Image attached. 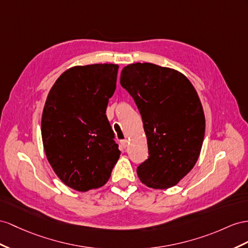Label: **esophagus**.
Returning a JSON list of instances; mask_svg holds the SVG:
<instances>
[{
	"label": "esophagus",
	"mask_w": 248,
	"mask_h": 248,
	"mask_svg": "<svg viewBox=\"0 0 248 248\" xmlns=\"http://www.w3.org/2000/svg\"><path fill=\"white\" fill-rule=\"evenodd\" d=\"M120 144H122L124 148L128 147V139H123V140H120Z\"/></svg>",
	"instance_id": "1"
}]
</instances>
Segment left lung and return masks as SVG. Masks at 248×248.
I'll use <instances>...</instances> for the list:
<instances>
[{
	"instance_id": "8db88e82",
	"label": "left lung",
	"mask_w": 248,
	"mask_h": 248,
	"mask_svg": "<svg viewBox=\"0 0 248 248\" xmlns=\"http://www.w3.org/2000/svg\"><path fill=\"white\" fill-rule=\"evenodd\" d=\"M120 85L134 99L148 139L149 157L137 168L153 188L176 186L198 160L205 132L195 88L176 70L150 62L125 66Z\"/></svg>"
}]
</instances>
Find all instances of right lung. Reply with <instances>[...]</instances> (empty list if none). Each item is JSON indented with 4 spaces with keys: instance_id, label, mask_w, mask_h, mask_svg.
Returning <instances> with one entry per match:
<instances>
[{
    "instance_id": "1",
    "label": "right lung",
    "mask_w": 248,
    "mask_h": 248,
    "mask_svg": "<svg viewBox=\"0 0 248 248\" xmlns=\"http://www.w3.org/2000/svg\"><path fill=\"white\" fill-rule=\"evenodd\" d=\"M117 71L114 63L69 69L55 81L44 107L47 159L59 178L79 192L103 186L120 155L106 115Z\"/></svg>"
}]
</instances>
